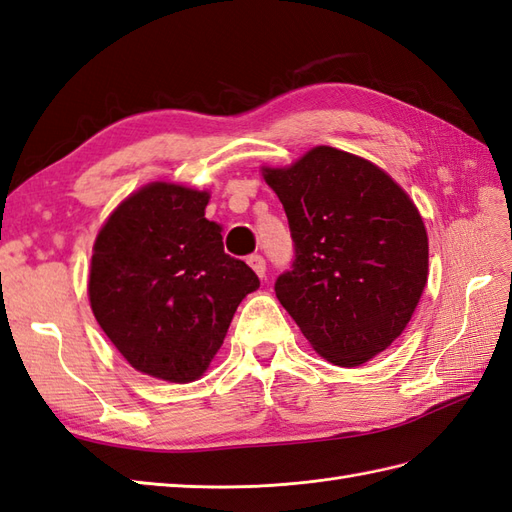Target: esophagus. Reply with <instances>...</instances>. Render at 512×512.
Segmentation results:
<instances>
[{"instance_id":"obj_1","label":"esophagus","mask_w":512,"mask_h":512,"mask_svg":"<svg viewBox=\"0 0 512 512\" xmlns=\"http://www.w3.org/2000/svg\"><path fill=\"white\" fill-rule=\"evenodd\" d=\"M246 261H248V266H251V268L257 272V277H259V279H264V277H266V259H264V257L257 255V253H253V255H248V257H246Z\"/></svg>"}]
</instances>
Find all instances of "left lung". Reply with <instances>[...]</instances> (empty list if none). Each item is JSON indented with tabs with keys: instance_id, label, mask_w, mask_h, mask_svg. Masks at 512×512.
I'll return each instance as SVG.
<instances>
[{
	"instance_id": "obj_1",
	"label": "left lung",
	"mask_w": 512,
	"mask_h": 512,
	"mask_svg": "<svg viewBox=\"0 0 512 512\" xmlns=\"http://www.w3.org/2000/svg\"><path fill=\"white\" fill-rule=\"evenodd\" d=\"M294 242L279 303L324 359L357 368L409 324L428 279V238L406 192L381 168L333 147L266 168Z\"/></svg>"
}]
</instances>
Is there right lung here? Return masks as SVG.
I'll return each instance as SVG.
<instances>
[{"label": "right lung", "instance_id": "obj_1", "mask_svg": "<svg viewBox=\"0 0 512 512\" xmlns=\"http://www.w3.org/2000/svg\"><path fill=\"white\" fill-rule=\"evenodd\" d=\"M207 201V192L151 183L116 207L90 264V307L103 333L136 370L170 383L207 370L235 309L259 287L225 253Z\"/></svg>", "mask_w": 512, "mask_h": 512}]
</instances>
